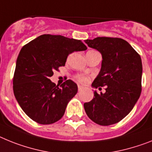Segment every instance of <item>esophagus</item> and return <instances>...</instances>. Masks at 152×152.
I'll list each match as a JSON object with an SVG mask.
<instances>
[{
    "instance_id": "obj_1",
    "label": "esophagus",
    "mask_w": 152,
    "mask_h": 152,
    "mask_svg": "<svg viewBox=\"0 0 152 152\" xmlns=\"http://www.w3.org/2000/svg\"><path fill=\"white\" fill-rule=\"evenodd\" d=\"M83 89V87L82 86H80V85H78V90L79 91H81V90Z\"/></svg>"
}]
</instances>
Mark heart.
Returning a JSON list of instances; mask_svg holds the SVG:
<instances>
[{
  "instance_id": "1",
  "label": "heart",
  "mask_w": 152,
  "mask_h": 152,
  "mask_svg": "<svg viewBox=\"0 0 152 152\" xmlns=\"http://www.w3.org/2000/svg\"><path fill=\"white\" fill-rule=\"evenodd\" d=\"M75 79H76L79 83L82 84H86L89 83L90 81V77L85 74H78L75 76Z\"/></svg>"
}]
</instances>
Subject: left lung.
<instances>
[{
    "label": "left lung",
    "instance_id": "obj_1",
    "mask_svg": "<svg viewBox=\"0 0 152 152\" xmlns=\"http://www.w3.org/2000/svg\"><path fill=\"white\" fill-rule=\"evenodd\" d=\"M85 42L99 51L103 58L100 72L92 86L99 90L105 86L106 90L100 94L94 91L93 100L84 104L85 111L99 125L118 123L131 111L141 95V56L120 38L97 37Z\"/></svg>",
    "mask_w": 152,
    "mask_h": 152
}]
</instances>
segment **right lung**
<instances>
[{
    "instance_id": "1",
    "label": "right lung",
    "mask_w": 152,
    "mask_h": 152,
    "mask_svg": "<svg viewBox=\"0 0 152 152\" xmlns=\"http://www.w3.org/2000/svg\"><path fill=\"white\" fill-rule=\"evenodd\" d=\"M80 40L62 35H42L22 47L16 62L13 90L23 111L34 121L51 124L64 115L78 87L71 80L58 86L50 77L64 66L73 52L84 51Z\"/></svg>"
}]
</instances>
